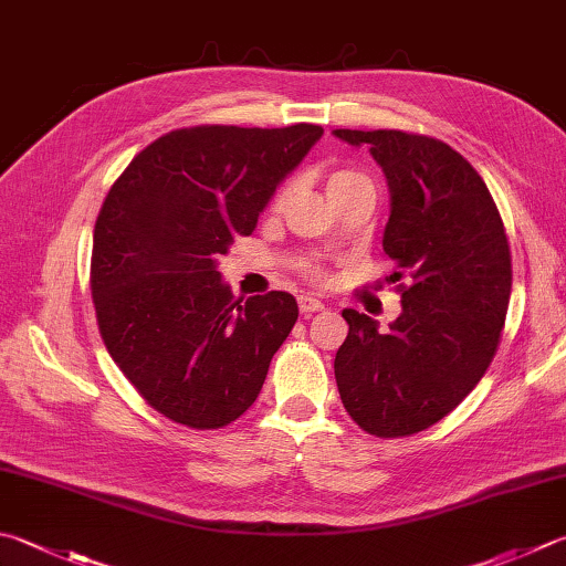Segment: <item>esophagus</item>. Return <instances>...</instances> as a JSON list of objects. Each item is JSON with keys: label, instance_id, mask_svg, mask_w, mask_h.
<instances>
[{"label": "esophagus", "instance_id": "1", "mask_svg": "<svg viewBox=\"0 0 566 566\" xmlns=\"http://www.w3.org/2000/svg\"><path fill=\"white\" fill-rule=\"evenodd\" d=\"M297 307H301L303 315H313L317 311H323L325 305L319 303L317 297H313V295H301V297H297Z\"/></svg>", "mask_w": 566, "mask_h": 566}]
</instances>
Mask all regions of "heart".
<instances>
[{
  "instance_id": "b5f03b06",
  "label": "heart",
  "mask_w": 566,
  "mask_h": 566,
  "mask_svg": "<svg viewBox=\"0 0 566 566\" xmlns=\"http://www.w3.org/2000/svg\"><path fill=\"white\" fill-rule=\"evenodd\" d=\"M357 182H369V179L365 175H359V172H349V169H343V172H335L333 177H329V189L357 185ZM283 199H285V191H281V195H279V205Z\"/></svg>"
}]
</instances>
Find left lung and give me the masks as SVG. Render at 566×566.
<instances>
[{
	"label": "left lung",
	"mask_w": 566,
	"mask_h": 566,
	"mask_svg": "<svg viewBox=\"0 0 566 566\" xmlns=\"http://www.w3.org/2000/svg\"><path fill=\"white\" fill-rule=\"evenodd\" d=\"M333 135L367 147L387 177L381 247L401 271L394 279L411 281L387 333L343 311L339 399L367 433L411 436L451 413L495 357L513 287L505 227L483 177L446 143L401 130Z\"/></svg>",
	"instance_id": "left-lung-1"
}]
</instances>
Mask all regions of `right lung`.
Masks as SVG:
<instances>
[{
  "instance_id": "obj_1",
  "label": "right lung",
  "mask_w": 566,
  "mask_h": 566,
  "mask_svg": "<svg viewBox=\"0 0 566 566\" xmlns=\"http://www.w3.org/2000/svg\"><path fill=\"white\" fill-rule=\"evenodd\" d=\"M319 137L307 123L172 130L105 197L91 259L98 327L115 365L167 419L221 429L259 397L297 303L283 291L241 303L219 255L255 229Z\"/></svg>"
}]
</instances>
